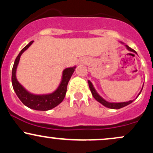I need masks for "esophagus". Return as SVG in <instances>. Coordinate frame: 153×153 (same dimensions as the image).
I'll return each mask as SVG.
<instances>
[{"mask_svg": "<svg viewBox=\"0 0 153 153\" xmlns=\"http://www.w3.org/2000/svg\"><path fill=\"white\" fill-rule=\"evenodd\" d=\"M88 62V59L86 58H82V59H80V60H79L78 64L79 65H84V64H86Z\"/></svg>", "mask_w": 153, "mask_h": 153, "instance_id": "1", "label": "esophagus"}]
</instances>
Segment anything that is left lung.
I'll return each instance as SVG.
<instances>
[{
  "mask_svg": "<svg viewBox=\"0 0 153 153\" xmlns=\"http://www.w3.org/2000/svg\"><path fill=\"white\" fill-rule=\"evenodd\" d=\"M121 43L123 44V45H124V43L122 42H121ZM124 46L126 47V48H127V50L130 51V52H134V53L137 54V52H135L134 50H132V49L130 48L129 46H127V45H124ZM88 85H89V88H90V90L91 91V94H92L93 96L94 97V99L96 100L97 101H99V103H101V104L103 105L104 106L107 107V108H112V109H119V108H123V107L127 106V105L130 104L131 103H132L133 101H134V100H131V101H126V102H120V103H114V102H108V101H107L105 100L104 99H103L102 97H101L100 95L98 94L97 91H96V89H95V88L94 86V85L92 84V82H91L90 80H88ZM144 85V84H143ZM143 86L142 88L141 91H140V92L139 93L137 96V98L139 96H140V94H141V91L143 90ZM136 98V99H137Z\"/></svg>",
  "mask_w": 153,
  "mask_h": 153,
  "instance_id": "obj_1",
  "label": "left lung"
}]
</instances>
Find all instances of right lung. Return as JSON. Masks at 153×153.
Wrapping results in <instances>:
<instances>
[{
	"label": "right lung",
	"mask_w": 153,
	"mask_h": 153,
	"mask_svg": "<svg viewBox=\"0 0 153 153\" xmlns=\"http://www.w3.org/2000/svg\"><path fill=\"white\" fill-rule=\"evenodd\" d=\"M33 42L34 41L30 42L25 47H24L15 59L12 69V85L16 94L25 106L31 109L37 111L50 110L59 105L64 99L66 94L68 83L73 73H74L76 66L65 68L62 71L60 83L59 84L57 89L52 93L47 94H34L29 92L17 80L16 69L22 54L32 45Z\"/></svg>",
	"instance_id": "obj_1"
}]
</instances>
